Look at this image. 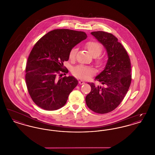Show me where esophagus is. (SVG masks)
<instances>
[{"label": "esophagus", "mask_w": 155, "mask_h": 155, "mask_svg": "<svg viewBox=\"0 0 155 155\" xmlns=\"http://www.w3.org/2000/svg\"><path fill=\"white\" fill-rule=\"evenodd\" d=\"M79 84H80V85H82V84H85V82L82 81V80H80V81H79Z\"/></svg>", "instance_id": "esophagus-1"}]
</instances>
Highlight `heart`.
<instances>
[{
  "label": "heart",
  "instance_id": "b5f03b06",
  "mask_svg": "<svg viewBox=\"0 0 155 155\" xmlns=\"http://www.w3.org/2000/svg\"><path fill=\"white\" fill-rule=\"evenodd\" d=\"M86 46L88 49L91 54L95 58L96 62L97 64L101 65L103 61L102 58L99 56L101 54L103 51V46L96 41H90L86 44ZM77 52L76 48H73L69 53V59L74 61ZM95 69L92 67L87 66L84 65H78L74 67L73 70V74L76 77L82 79L87 80L95 74Z\"/></svg>",
  "mask_w": 155,
  "mask_h": 155
}]
</instances>
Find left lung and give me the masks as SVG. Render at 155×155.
I'll list each match as a JSON object with an SVG mask.
<instances>
[{
    "instance_id": "left-lung-1",
    "label": "left lung",
    "mask_w": 155,
    "mask_h": 155,
    "mask_svg": "<svg viewBox=\"0 0 155 155\" xmlns=\"http://www.w3.org/2000/svg\"><path fill=\"white\" fill-rule=\"evenodd\" d=\"M91 34L104 46L108 60L104 70L95 77L103 86L88 83L91 91L85 102L91 110L104 114L114 110L125 96L131 82V62L125 48L113 34L104 31Z\"/></svg>"
}]
</instances>
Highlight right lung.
<instances>
[{
	"instance_id": "right-lung-1",
	"label": "right lung",
	"mask_w": 155,
	"mask_h": 155,
	"mask_svg": "<svg viewBox=\"0 0 155 155\" xmlns=\"http://www.w3.org/2000/svg\"><path fill=\"white\" fill-rule=\"evenodd\" d=\"M87 38L84 32L57 29L34 45L27 63L25 81L31 97L39 107L55 110L66 104L78 81L73 76L61 77V73L68 71L63 62L68 60L74 46Z\"/></svg>"
}]
</instances>
